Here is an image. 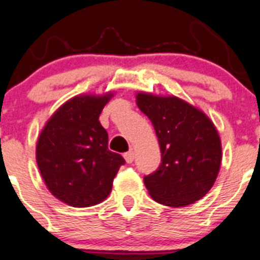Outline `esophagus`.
<instances>
[{
    "instance_id": "34e87169",
    "label": "esophagus",
    "mask_w": 260,
    "mask_h": 260,
    "mask_svg": "<svg viewBox=\"0 0 260 260\" xmlns=\"http://www.w3.org/2000/svg\"><path fill=\"white\" fill-rule=\"evenodd\" d=\"M123 158H125V160L127 163H132L133 160H134V152H133V150H130V152H126L125 154H123Z\"/></svg>"
}]
</instances>
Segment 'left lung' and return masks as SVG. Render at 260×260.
Masks as SVG:
<instances>
[{
  "mask_svg": "<svg viewBox=\"0 0 260 260\" xmlns=\"http://www.w3.org/2000/svg\"><path fill=\"white\" fill-rule=\"evenodd\" d=\"M137 103L152 121L162 153L159 167L144 176L150 197L169 207L202 199L213 186L222 159L213 122L176 97L139 93Z\"/></svg>",
  "mask_w": 260,
  "mask_h": 260,
  "instance_id": "8db88e82",
  "label": "left lung"
}]
</instances>
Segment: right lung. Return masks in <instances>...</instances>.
I'll return each instance as SVG.
<instances>
[{
  "mask_svg": "<svg viewBox=\"0 0 260 260\" xmlns=\"http://www.w3.org/2000/svg\"><path fill=\"white\" fill-rule=\"evenodd\" d=\"M112 94L80 95L52 116L37 143V163L47 187L71 207L95 206L112 190L125 159L108 149L100 115Z\"/></svg>",
  "mask_w": 260,
  "mask_h": 260,
  "instance_id": "1",
  "label": "right lung"
}]
</instances>
